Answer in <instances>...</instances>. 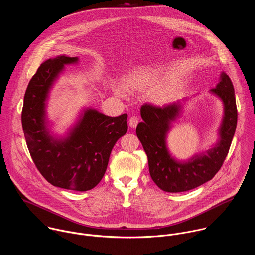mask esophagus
<instances>
[{
	"label": "esophagus",
	"mask_w": 255,
	"mask_h": 255,
	"mask_svg": "<svg viewBox=\"0 0 255 255\" xmlns=\"http://www.w3.org/2000/svg\"><path fill=\"white\" fill-rule=\"evenodd\" d=\"M138 122H139V119H138L136 116H132V117H130V119H129V121H128V124H129V126H130L131 128H134L137 126Z\"/></svg>",
	"instance_id": "obj_1"
}]
</instances>
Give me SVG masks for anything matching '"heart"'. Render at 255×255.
<instances>
[{
	"mask_svg": "<svg viewBox=\"0 0 255 255\" xmlns=\"http://www.w3.org/2000/svg\"><path fill=\"white\" fill-rule=\"evenodd\" d=\"M160 73L154 68H140L129 73L126 80V86L129 91H143L153 86L159 79ZM122 93L121 90H117ZM171 94V87L161 85L152 91L151 97L156 103H164L168 100Z\"/></svg>",
	"mask_w": 255,
	"mask_h": 255,
	"instance_id": "1",
	"label": "heart"
}]
</instances>
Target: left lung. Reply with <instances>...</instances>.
<instances>
[{
	"label": "left lung",
	"instance_id": "obj_1",
	"mask_svg": "<svg viewBox=\"0 0 255 255\" xmlns=\"http://www.w3.org/2000/svg\"><path fill=\"white\" fill-rule=\"evenodd\" d=\"M210 92L224 105V116L219 128L215 146L204 153L195 154L186 161L175 159L167 147V134L181 115V102L163 107L151 104L141 106L143 122L136 128V134L148 158L149 173L153 182L167 192H182L205 183L221 169L232 143L238 121L235 90L228 74L221 73L220 81Z\"/></svg>",
	"mask_w": 255,
	"mask_h": 255
}]
</instances>
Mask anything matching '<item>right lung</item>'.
<instances>
[{
	"label": "right lung",
	"mask_w": 255,
	"mask_h": 255,
	"mask_svg": "<svg viewBox=\"0 0 255 255\" xmlns=\"http://www.w3.org/2000/svg\"><path fill=\"white\" fill-rule=\"evenodd\" d=\"M77 63V57L61 55L41 64L25 91L21 123L31 158L47 182L86 191L102 180L113 147L128 130V115L109 117L86 108L66 137L52 135L46 101L65 66Z\"/></svg>",
	"instance_id": "right-lung-1"
}]
</instances>
